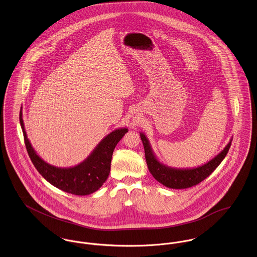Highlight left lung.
Listing matches in <instances>:
<instances>
[{
	"label": "left lung",
	"mask_w": 257,
	"mask_h": 257,
	"mask_svg": "<svg viewBox=\"0 0 257 257\" xmlns=\"http://www.w3.org/2000/svg\"><path fill=\"white\" fill-rule=\"evenodd\" d=\"M140 136L144 145L145 157L150 172L159 183L171 189L191 188L198 185V183L203 181L205 178L208 177L227 156L232 142L230 141V143L217 157L211 159L202 166L194 169H175L160 163L155 157L148 139L145 137L143 133H140Z\"/></svg>",
	"instance_id": "obj_1"
}]
</instances>
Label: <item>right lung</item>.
<instances>
[{
  "mask_svg": "<svg viewBox=\"0 0 257 257\" xmlns=\"http://www.w3.org/2000/svg\"><path fill=\"white\" fill-rule=\"evenodd\" d=\"M20 121L28 156L40 174L58 189L76 196L90 195L102 186L110 171L113 151L119 141L128 132L126 128L111 132L79 165L71 168H58L41 159L31 147L24 130L21 110Z\"/></svg>",
  "mask_w": 257,
  "mask_h": 257,
  "instance_id": "right-lung-1",
  "label": "right lung"
}]
</instances>
